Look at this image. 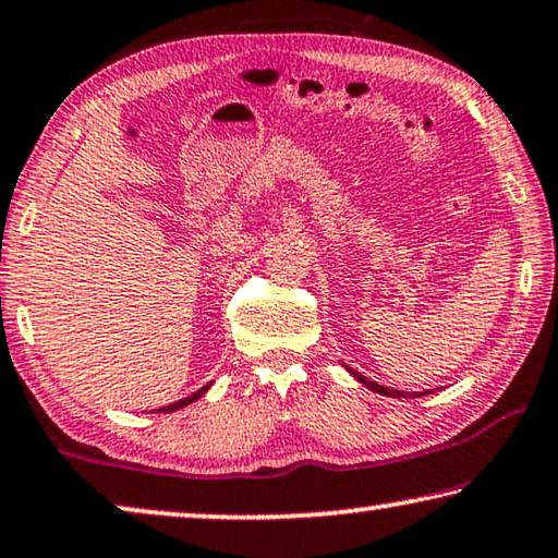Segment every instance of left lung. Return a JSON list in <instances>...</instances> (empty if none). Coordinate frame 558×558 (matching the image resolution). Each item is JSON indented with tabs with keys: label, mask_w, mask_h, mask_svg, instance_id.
Returning a JSON list of instances; mask_svg holds the SVG:
<instances>
[{
	"label": "left lung",
	"mask_w": 558,
	"mask_h": 558,
	"mask_svg": "<svg viewBox=\"0 0 558 558\" xmlns=\"http://www.w3.org/2000/svg\"><path fill=\"white\" fill-rule=\"evenodd\" d=\"M347 368H349V366H347ZM349 372H351V374H354V379H356V381H362L366 389H372V391H376V393H384V397H393V399H401V397H411V393H409V391H397V389L381 387V384H376V381H368V379H366V376H362V374H359V372H354V368H349ZM418 393H422V397H426V393H428V391H418ZM418 393H416V397H418Z\"/></svg>",
	"instance_id": "left-lung-1"
}]
</instances>
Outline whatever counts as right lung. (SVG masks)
<instances>
[{"instance_id":"1","label":"right lung","mask_w":558,"mask_h":558,"mask_svg":"<svg viewBox=\"0 0 558 558\" xmlns=\"http://www.w3.org/2000/svg\"><path fill=\"white\" fill-rule=\"evenodd\" d=\"M211 387V384H207V387H202L199 391H194L192 397H186V399H179V401H174V404H169V407H161V409H157V411H165V414H169V411H177V409H184V407H190L192 401H196V399H202L204 393H207V389Z\"/></svg>"}]
</instances>
